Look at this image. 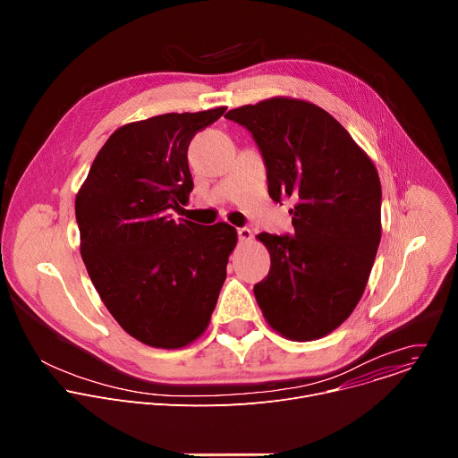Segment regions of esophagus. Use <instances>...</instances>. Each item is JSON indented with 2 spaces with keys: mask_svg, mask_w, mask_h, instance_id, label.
I'll return each instance as SVG.
<instances>
[{
  "mask_svg": "<svg viewBox=\"0 0 458 458\" xmlns=\"http://www.w3.org/2000/svg\"><path fill=\"white\" fill-rule=\"evenodd\" d=\"M237 235H239V241H242V242H246V241H250L251 239V230L250 228H237Z\"/></svg>",
  "mask_w": 458,
  "mask_h": 458,
  "instance_id": "1",
  "label": "esophagus"
}]
</instances>
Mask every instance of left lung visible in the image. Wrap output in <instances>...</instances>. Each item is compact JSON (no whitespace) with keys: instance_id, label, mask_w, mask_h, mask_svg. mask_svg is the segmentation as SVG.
<instances>
[{"instance_id":"1","label":"left lung","mask_w":458,"mask_h":458,"mask_svg":"<svg viewBox=\"0 0 458 458\" xmlns=\"http://www.w3.org/2000/svg\"><path fill=\"white\" fill-rule=\"evenodd\" d=\"M246 126L268 174V193L290 208L293 237L259 233L268 277L253 286L270 328L290 341L337 330L359 304L380 242V179L369 156L320 106L286 96L226 114Z\"/></svg>"}]
</instances>
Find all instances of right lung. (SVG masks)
Returning <instances> with one entry per match:
<instances>
[{"instance_id":"add662e5","label":"right lung","mask_w":458,"mask_h":458,"mask_svg":"<svg viewBox=\"0 0 458 458\" xmlns=\"http://www.w3.org/2000/svg\"><path fill=\"white\" fill-rule=\"evenodd\" d=\"M225 110L172 112L119 126L76 195L90 281L121 328L152 348L179 350L205 334L237 244L228 223L170 219L193 188L188 145Z\"/></svg>"}]
</instances>
